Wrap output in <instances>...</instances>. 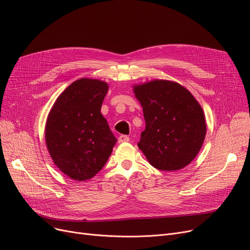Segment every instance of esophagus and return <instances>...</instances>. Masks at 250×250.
I'll return each mask as SVG.
<instances>
[{
  "instance_id": "34e87169",
  "label": "esophagus",
  "mask_w": 250,
  "mask_h": 250,
  "mask_svg": "<svg viewBox=\"0 0 250 250\" xmlns=\"http://www.w3.org/2000/svg\"><path fill=\"white\" fill-rule=\"evenodd\" d=\"M129 141V138L127 136H125V135H122L118 137V143L120 144H123V143H126Z\"/></svg>"
}]
</instances>
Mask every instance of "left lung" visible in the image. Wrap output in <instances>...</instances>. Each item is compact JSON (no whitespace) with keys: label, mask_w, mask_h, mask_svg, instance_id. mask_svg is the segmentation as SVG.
Instances as JSON below:
<instances>
[{"label":"left lung","mask_w":250,"mask_h":250,"mask_svg":"<svg viewBox=\"0 0 250 250\" xmlns=\"http://www.w3.org/2000/svg\"><path fill=\"white\" fill-rule=\"evenodd\" d=\"M146 127L138 144L148 162L162 171L188 166L199 154L207 123L199 101L185 87L170 80L134 84Z\"/></svg>","instance_id":"8db88e82"}]
</instances>
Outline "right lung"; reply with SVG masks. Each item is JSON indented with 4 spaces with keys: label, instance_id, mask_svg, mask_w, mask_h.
Instances as JSON below:
<instances>
[{
    "label": "right lung",
    "instance_id": "1",
    "mask_svg": "<svg viewBox=\"0 0 250 250\" xmlns=\"http://www.w3.org/2000/svg\"><path fill=\"white\" fill-rule=\"evenodd\" d=\"M108 88L98 79H79L62 92L47 115V151L61 171L74 180L94 177L117 142L100 112Z\"/></svg>",
    "mask_w": 250,
    "mask_h": 250
}]
</instances>
